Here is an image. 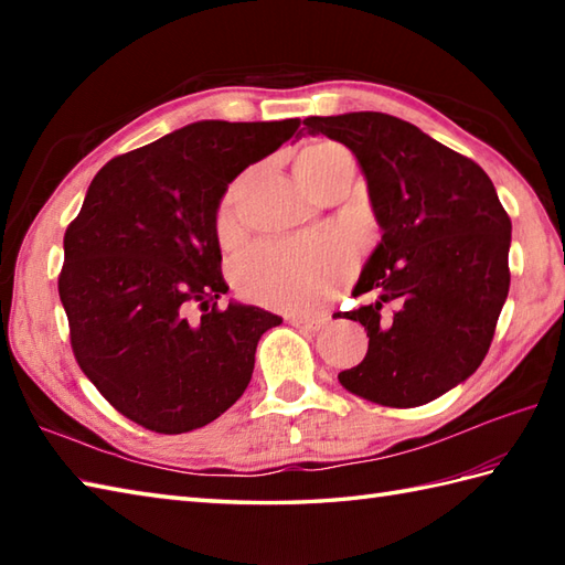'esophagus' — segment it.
<instances>
[{
    "label": "esophagus",
    "mask_w": 565,
    "mask_h": 565,
    "mask_svg": "<svg viewBox=\"0 0 565 565\" xmlns=\"http://www.w3.org/2000/svg\"><path fill=\"white\" fill-rule=\"evenodd\" d=\"M291 326L303 332H318L320 328L328 326V316H294Z\"/></svg>",
    "instance_id": "esophagus-1"
}]
</instances>
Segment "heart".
<instances>
[{"instance_id":"heart-1","label":"heart","mask_w":565,"mask_h":565,"mask_svg":"<svg viewBox=\"0 0 565 565\" xmlns=\"http://www.w3.org/2000/svg\"><path fill=\"white\" fill-rule=\"evenodd\" d=\"M338 142L316 140L296 158V177L306 189L344 158ZM225 225V215L221 218ZM354 252L338 233H313L291 239H264L235 262V289L249 301L303 313L326 303L340 289Z\"/></svg>"}]
</instances>
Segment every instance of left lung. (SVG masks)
<instances>
[{
	"mask_svg": "<svg viewBox=\"0 0 565 565\" xmlns=\"http://www.w3.org/2000/svg\"><path fill=\"white\" fill-rule=\"evenodd\" d=\"M303 126L354 152L383 231L352 291L376 301L344 313L362 322L369 350L338 379L386 407L435 401L493 342L510 291V215L481 167L401 118L354 111Z\"/></svg>",
	"mask_w": 565,
	"mask_h": 565,
	"instance_id": "8db88e82",
	"label": "left lung"
}]
</instances>
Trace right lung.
<instances>
[{"label":"right lung","instance_id":"right-lung-1","mask_svg":"<svg viewBox=\"0 0 565 565\" xmlns=\"http://www.w3.org/2000/svg\"><path fill=\"white\" fill-rule=\"evenodd\" d=\"M301 126L199 121L106 162L65 231L57 276L79 369L118 413L160 435L223 415L245 393L279 316L227 303L215 213L227 184ZM202 318L191 321L188 308Z\"/></svg>","mask_w":565,"mask_h":565}]
</instances>
